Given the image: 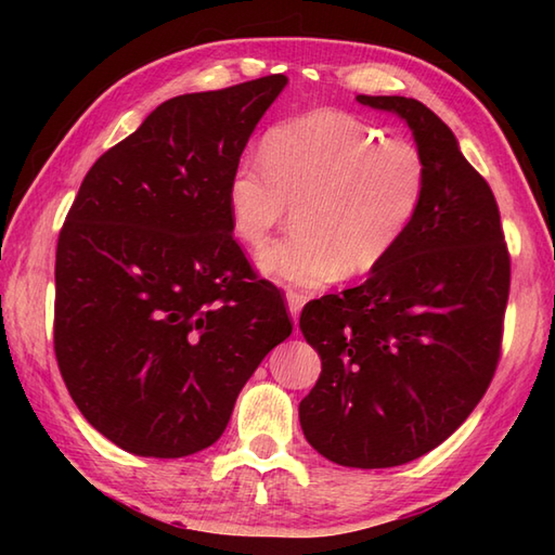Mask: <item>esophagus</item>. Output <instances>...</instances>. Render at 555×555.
I'll use <instances>...</instances> for the list:
<instances>
[{
  "label": "esophagus",
  "instance_id": "1",
  "mask_svg": "<svg viewBox=\"0 0 555 555\" xmlns=\"http://www.w3.org/2000/svg\"><path fill=\"white\" fill-rule=\"evenodd\" d=\"M286 302H288V312H291V317H293V324H298V314H300V310H302L305 298L300 296V293H296V291H288V293H286Z\"/></svg>",
  "mask_w": 555,
  "mask_h": 555
}]
</instances>
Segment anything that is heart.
<instances>
[{
    "instance_id": "b5f03b06",
    "label": "heart",
    "mask_w": 555,
    "mask_h": 555,
    "mask_svg": "<svg viewBox=\"0 0 555 555\" xmlns=\"http://www.w3.org/2000/svg\"><path fill=\"white\" fill-rule=\"evenodd\" d=\"M264 159H241L227 205L233 233L262 245L293 207V229L257 255L284 286L320 288L382 267L405 238L427 193V164L408 140L338 109L271 128Z\"/></svg>"
}]
</instances>
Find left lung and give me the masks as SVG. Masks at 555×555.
<instances>
[{"mask_svg": "<svg viewBox=\"0 0 555 555\" xmlns=\"http://www.w3.org/2000/svg\"><path fill=\"white\" fill-rule=\"evenodd\" d=\"M358 102L405 121L427 164V193L405 238L362 286L305 305L300 332L322 374L298 412L317 453L376 469L429 453L487 393L511 257L496 197L451 128L410 98Z\"/></svg>", "mask_w": 555, "mask_h": 555, "instance_id": "8db88e82", "label": "left lung"}]
</instances>
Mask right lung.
Listing matches in <instances>:
<instances>
[{"mask_svg": "<svg viewBox=\"0 0 555 555\" xmlns=\"http://www.w3.org/2000/svg\"><path fill=\"white\" fill-rule=\"evenodd\" d=\"M288 78L171 98L92 164L56 245L54 352L92 427L143 457L227 429L241 388L293 332L253 281L227 205L231 171Z\"/></svg>", "mask_w": 555, "mask_h": 555, "instance_id": "right-lung-1", "label": "right lung"}]
</instances>
